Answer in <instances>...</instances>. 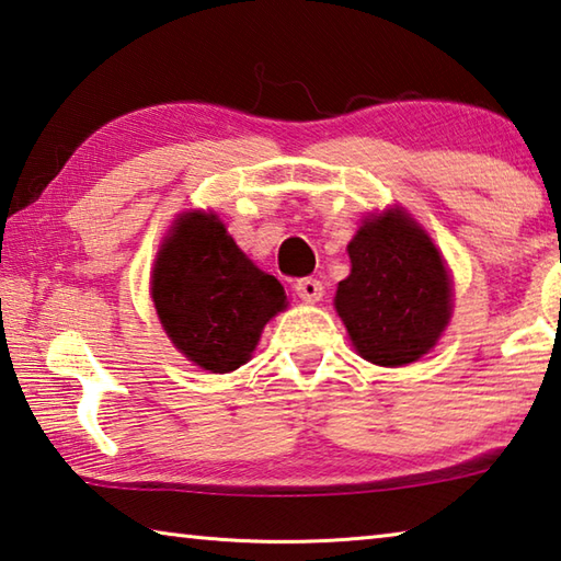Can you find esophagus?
<instances>
[{
    "mask_svg": "<svg viewBox=\"0 0 561 561\" xmlns=\"http://www.w3.org/2000/svg\"><path fill=\"white\" fill-rule=\"evenodd\" d=\"M296 293L298 298H302L306 302H318L322 298V293H325V288H322V283L318 278H300L296 283Z\"/></svg>",
    "mask_w": 561,
    "mask_h": 561,
    "instance_id": "34e87169",
    "label": "esophagus"
}]
</instances>
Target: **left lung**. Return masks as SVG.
Segmentation results:
<instances>
[{"instance_id":"1","label":"left lung","mask_w":561,"mask_h":561,"mask_svg":"<svg viewBox=\"0 0 561 561\" xmlns=\"http://www.w3.org/2000/svg\"><path fill=\"white\" fill-rule=\"evenodd\" d=\"M352 273L335 308L365 359L381 367L416 362L450 318V280L436 245L401 211L367 219L347 245Z\"/></svg>"}]
</instances>
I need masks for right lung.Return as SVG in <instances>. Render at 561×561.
<instances>
[{"instance_id":"right-lung-1","label":"right lung","mask_w":561,"mask_h":561,"mask_svg":"<svg viewBox=\"0 0 561 561\" xmlns=\"http://www.w3.org/2000/svg\"><path fill=\"white\" fill-rule=\"evenodd\" d=\"M152 300L174 347L202 369H239L286 290L245 259L214 214H186L152 273Z\"/></svg>"}]
</instances>
